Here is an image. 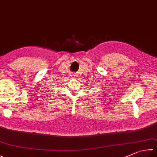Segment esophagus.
<instances>
[{"label": "esophagus", "instance_id": "1", "mask_svg": "<svg viewBox=\"0 0 157 157\" xmlns=\"http://www.w3.org/2000/svg\"><path fill=\"white\" fill-rule=\"evenodd\" d=\"M71 76H73V77H77L78 75L76 73H72V75H71Z\"/></svg>", "mask_w": 157, "mask_h": 157}]
</instances>
